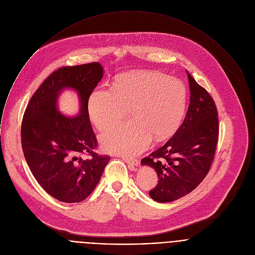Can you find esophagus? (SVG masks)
I'll list each match as a JSON object with an SVG mask.
<instances>
[{
    "mask_svg": "<svg viewBox=\"0 0 255 255\" xmlns=\"http://www.w3.org/2000/svg\"><path fill=\"white\" fill-rule=\"evenodd\" d=\"M123 159H124V161L126 162V163H128V167H129V169L135 170V167H137L138 166V161L136 160V159H132V158H128V157H122Z\"/></svg>",
    "mask_w": 255,
    "mask_h": 255,
    "instance_id": "obj_1",
    "label": "esophagus"
}]
</instances>
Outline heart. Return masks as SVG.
Instances as JSON below:
<instances>
[{
    "label": "heart",
    "instance_id": "obj_1",
    "mask_svg": "<svg viewBox=\"0 0 255 255\" xmlns=\"http://www.w3.org/2000/svg\"><path fill=\"white\" fill-rule=\"evenodd\" d=\"M186 88L158 72L136 71L121 75L112 90L96 89L89 97L88 113L94 126L103 129L121 121L126 110L131 120L103 131L100 143L110 153L133 155L151 141L173 133L181 125Z\"/></svg>",
    "mask_w": 255,
    "mask_h": 255
}]
</instances>
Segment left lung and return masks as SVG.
I'll return each mask as SVG.
<instances>
[{"label":"left lung","instance_id":"1","mask_svg":"<svg viewBox=\"0 0 255 255\" xmlns=\"http://www.w3.org/2000/svg\"><path fill=\"white\" fill-rule=\"evenodd\" d=\"M190 104L186 117L169 140L141 159L157 173L158 184L149 192L158 203L178 200L192 192L211 168L219 137L214 100L188 73Z\"/></svg>","mask_w":255,"mask_h":255}]
</instances>
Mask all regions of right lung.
I'll return each mask as SVG.
<instances>
[{
    "mask_svg": "<svg viewBox=\"0 0 255 255\" xmlns=\"http://www.w3.org/2000/svg\"><path fill=\"white\" fill-rule=\"evenodd\" d=\"M98 62L62 67L53 72L31 97L21 124V146L26 163L42 189L64 203H78L94 191L110 156L93 151V131L88 101L102 80ZM72 89L80 99V112L69 117L58 109V99ZM88 153L90 157L83 159Z\"/></svg>",
    "mask_w": 255,
    "mask_h": 255,
    "instance_id": "obj_1",
    "label": "right lung"
}]
</instances>
